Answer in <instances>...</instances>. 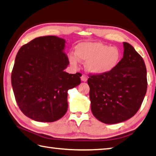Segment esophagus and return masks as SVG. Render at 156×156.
Masks as SVG:
<instances>
[{
	"mask_svg": "<svg viewBox=\"0 0 156 156\" xmlns=\"http://www.w3.org/2000/svg\"><path fill=\"white\" fill-rule=\"evenodd\" d=\"M81 80L82 81H83V82H86V81H87V76H84V75H83L81 76Z\"/></svg>",
	"mask_w": 156,
	"mask_h": 156,
	"instance_id": "34e87169",
	"label": "esophagus"
}]
</instances>
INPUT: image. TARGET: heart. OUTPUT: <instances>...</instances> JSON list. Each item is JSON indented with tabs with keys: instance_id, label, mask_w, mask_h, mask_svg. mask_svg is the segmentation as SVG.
<instances>
[{
	"instance_id": "obj_1",
	"label": "heart",
	"mask_w": 156,
	"mask_h": 156,
	"mask_svg": "<svg viewBox=\"0 0 156 156\" xmlns=\"http://www.w3.org/2000/svg\"><path fill=\"white\" fill-rule=\"evenodd\" d=\"M76 55L69 56L73 66L78 60L87 62L86 69L93 74H105L115 69L121 59V52L116 46H108L100 42H83L76 47Z\"/></svg>"
}]
</instances>
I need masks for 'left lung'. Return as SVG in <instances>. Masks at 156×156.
Returning <instances> with one entry per match:
<instances>
[{"mask_svg":"<svg viewBox=\"0 0 156 156\" xmlns=\"http://www.w3.org/2000/svg\"><path fill=\"white\" fill-rule=\"evenodd\" d=\"M123 56L115 69L105 74L89 75L90 108L101 122L115 124L138 112L147 89V69L143 58L123 42Z\"/></svg>","mask_w":156,"mask_h":156,"instance_id":"8db88e82","label":"left lung"}]
</instances>
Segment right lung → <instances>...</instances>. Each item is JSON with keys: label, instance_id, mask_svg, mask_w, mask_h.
Returning <instances> with one entry per match:
<instances>
[{"label": "right lung", "instance_id": "add662e5", "mask_svg": "<svg viewBox=\"0 0 156 156\" xmlns=\"http://www.w3.org/2000/svg\"><path fill=\"white\" fill-rule=\"evenodd\" d=\"M66 40L56 36L34 39L22 46L15 59L11 84L21 111L31 119L53 122L66 114L67 90L80 84V73L64 72L69 64Z\"/></svg>", "mask_w": 156, "mask_h": 156}]
</instances>
